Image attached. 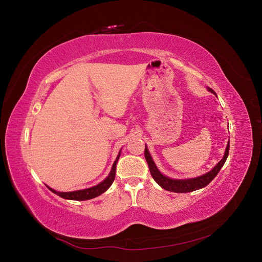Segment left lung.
Here are the masks:
<instances>
[{
    "label": "left lung",
    "mask_w": 262,
    "mask_h": 262,
    "mask_svg": "<svg viewBox=\"0 0 262 262\" xmlns=\"http://www.w3.org/2000/svg\"><path fill=\"white\" fill-rule=\"evenodd\" d=\"M208 90L211 93L215 94V92H214L212 89H208ZM228 152H229V142L226 146L225 154H224L223 158H222V160L215 165V167L212 168V170H210L207 173H204V175H202V176L191 178V179H172V178H168V177L164 176L163 173L157 169L156 165L153 161L152 156H150L146 145H145V149H144V156H145V160L148 165L150 175H152L153 179L157 182L158 185H160L163 189L167 190V191L177 192V193H186V192H191V191H194V190L201 189V188H204L205 186H208L210 182L214 178H215V176L217 175L221 168L223 167V165L225 164L226 158L228 156Z\"/></svg>",
    "instance_id": "1"
}]
</instances>
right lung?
I'll return each instance as SVG.
<instances>
[{"label": "right lung", "instance_id": "1", "mask_svg": "<svg viewBox=\"0 0 262 262\" xmlns=\"http://www.w3.org/2000/svg\"><path fill=\"white\" fill-rule=\"evenodd\" d=\"M119 157H120V152H119L116 161L113 165L112 171L109 172L108 177L101 181L100 184H98L97 186H94L92 188H87V189H83V190H76V191H71V192H58L55 191L54 189H51L50 187H48L51 191L55 194H58L59 196L63 198V199H68V200H77V201H83V200H90L93 199V198H96L98 195H100L101 193H104L106 190L113 185V182L115 180L116 177V165L118 163Z\"/></svg>", "mask_w": 262, "mask_h": 262}]
</instances>
